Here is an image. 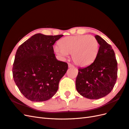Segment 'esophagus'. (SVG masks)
Returning <instances> with one entry per match:
<instances>
[{
  "label": "esophagus",
  "mask_w": 129,
  "mask_h": 129,
  "mask_svg": "<svg viewBox=\"0 0 129 129\" xmlns=\"http://www.w3.org/2000/svg\"><path fill=\"white\" fill-rule=\"evenodd\" d=\"M68 67L69 68H72L74 67V65H72L71 63H68Z\"/></svg>",
  "instance_id": "esophagus-1"
}]
</instances>
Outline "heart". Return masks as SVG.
<instances>
[{"instance_id":"obj_1","label":"heart","mask_w":129,"mask_h":129,"mask_svg":"<svg viewBox=\"0 0 129 129\" xmlns=\"http://www.w3.org/2000/svg\"><path fill=\"white\" fill-rule=\"evenodd\" d=\"M59 44L54 47L56 54L62 59L72 54L74 61L82 67L93 63L98 55L99 42L93 36H68L61 40Z\"/></svg>"}]
</instances>
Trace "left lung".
I'll use <instances>...</instances> for the list:
<instances>
[{
	"label": "left lung",
	"instance_id": "1",
	"mask_svg": "<svg viewBox=\"0 0 129 129\" xmlns=\"http://www.w3.org/2000/svg\"><path fill=\"white\" fill-rule=\"evenodd\" d=\"M100 45L95 61L84 68H79L76 80L77 91L89 99L106 96L116 83L117 61L112 46L100 36L95 35Z\"/></svg>",
	"mask_w": 129,
	"mask_h": 129
}]
</instances>
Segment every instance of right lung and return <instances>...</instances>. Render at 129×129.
<instances>
[{"label":"right lung","mask_w":129,"mask_h":129,"mask_svg":"<svg viewBox=\"0 0 129 129\" xmlns=\"http://www.w3.org/2000/svg\"><path fill=\"white\" fill-rule=\"evenodd\" d=\"M62 36L39 33L18 48L13 64V78L19 91L28 100L44 101L57 93L68 65L56 59L53 45Z\"/></svg>","instance_id":"obj_1"}]
</instances>
